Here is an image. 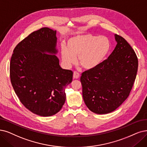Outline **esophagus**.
<instances>
[{"instance_id": "obj_1", "label": "esophagus", "mask_w": 147, "mask_h": 147, "mask_svg": "<svg viewBox=\"0 0 147 147\" xmlns=\"http://www.w3.org/2000/svg\"><path fill=\"white\" fill-rule=\"evenodd\" d=\"M80 74L77 72H74V75H73V78L74 79H78L80 78Z\"/></svg>"}]
</instances>
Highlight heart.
I'll return each mask as SVG.
<instances>
[{
	"label": "heart",
	"mask_w": 147,
	"mask_h": 147,
	"mask_svg": "<svg viewBox=\"0 0 147 147\" xmlns=\"http://www.w3.org/2000/svg\"><path fill=\"white\" fill-rule=\"evenodd\" d=\"M111 49L110 40L105 36L87 33L69 38L67 46L61 45L62 60L67 67L78 63L86 69L98 66L105 60Z\"/></svg>",
	"instance_id": "b5f03b06"
}]
</instances>
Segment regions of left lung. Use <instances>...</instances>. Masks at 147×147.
<instances>
[{"label":"left lung","mask_w":147,"mask_h":147,"mask_svg":"<svg viewBox=\"0 0 147 147\" xmlns=\"http://www.w3.org/2000/svg\"><path fill=\"white\" fill-rule=\"evenodd\" d=\"M117 45L107 59L82 73L84 101L92 112L106 114L115 110L130 95L136 77L138 60L131 46L115 34Z\"/></svg>","instance_id":"1"}]
</instances>
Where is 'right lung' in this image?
Wrapping results in <instances>:
<instances>
[{
  "instance_id": "add662e5",
  "label": "right lung",
  "mask_w": 147,
  "mask_h": 147,
  "mask_svg": "<svg viewBox=\"0 0 147 147\" xmlns=\"http://www.w3.org/2000/svg\"><path fill=\"white\" fill-rule=\"evenodd\" d=\"M56 31L42 28L17 45L10 61V79L20 102L33 113L52 116L65 102L73 72L62 69L55 54ZM48 53V54H47Z\"/></svg>"
}]
</instances>
